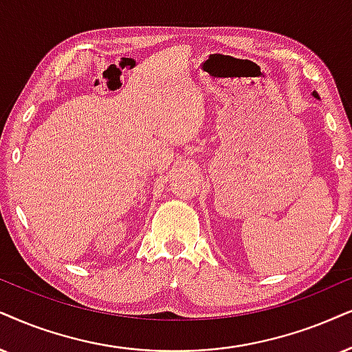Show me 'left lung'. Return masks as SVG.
Wrapping results in <instances>:
<instances>
[{"instance_id": "obj_1", "label": "left lung", "mask_w": 352, "mask_h": 352, "mask_svg": "<svg viewBox=\"0 0 352 352\" xmlns=\"http://www.w3.org/2000/svg\"><path fill=\"white\" fill-rule=\"evenodd\" d=\"M314 96H315V97H318V94H317V92H314Z\"/></svg>"}]
</instances>
